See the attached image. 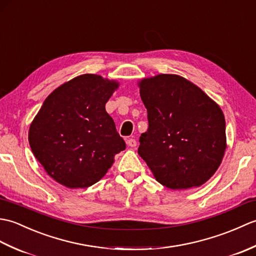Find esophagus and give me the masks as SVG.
<instances>
[{"label":"esophagus","mask_w":256,"mask_h":256,"mask_svg":"<svg viewBox=\"0 0 256 256\" xmlns=\"http://www.w3.org/2000/svg\"><path fill=\"white\" fill-rule=\"evenodd\" d=\"M128 145L130 146V148H135V146H136V140H135L134 138H130V140H128Z\"/></svg>","instance_id":"obj_1"}]
</instances>
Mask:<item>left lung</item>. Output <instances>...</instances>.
Returning <instances> with one entry per match:
<instances>
[{"label":"left lung","mask_w":256,"mask_h":256,"mask_svg":"<svg viewBox=\"0 0 256 256\" xmlns=\"http://www.w3.org/2000/svg\"><path fill=\"white\" fill-rule=\"evenodd\" d=\"M140 94L148 120L140 136V156L162 186H201L218 170L226 148L220 106L177 74L143 79Z\"/></svg>","instance_id":"8db88e82"}]
</instances>
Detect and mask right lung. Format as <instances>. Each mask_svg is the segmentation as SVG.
<instances>
[{
  "instance_id": "add662e5",
  "label": "right lung",
  "mask_w": 256,
  "mask_h": 256,
  "mask_svg": "<svg viewBox=\"0 0 256 256\" xmlns=\"http://www.w3.org/2000/svg\"><path fill=\"white\" fill-rule=\"evenodd\" d=\"M118 86L98 74L74 78L46 98L30 124L32 154L48 175L68 188L99 182L125 150L124 140L106 111Z\"/></svg>"
}]
</instances>
